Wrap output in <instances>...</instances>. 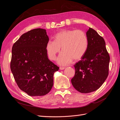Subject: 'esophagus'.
<instances>
[{"mask_svg": "<svg viewBox=\"0 0 120 120\" xmlns=\"http://www.w3.org/2000/svg\"><path fill=\"white\" fill-rule=\"evenodd\" d=\"M64 68H64V67H60V70H63Z\"/></svg>", "mask_w": 120, "mask_h": 120, "instance_id": "esophagus-1", "label": "esophagus"}]
</instances>
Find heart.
Instances as JSON below:
<instances>
[{"mask_svg": "<svg viewBox=\"0 0 120 120\" xmlns=\"http://www.w3.org/2000/svg\"><path fill=\"white\" fill-rule=\"evenodd\" d=\"M88 38L82 30H64L54 35V41L49 40L45 45L46 52L50 60H55L61 48V52L57 59L61 66L70 64L74 59H81L88 48Z\"/></svg>", "mask_w": 120, "mask_h": 120, "instance_id": "b5f03b06", "label": "heart"}]
</instances>
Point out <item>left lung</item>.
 Masks as SVG:
<instances>
[{"instance_id": "left-lung-1", "label": "left lung", "mask_w": 120, "mask_h": 120, "mask_svg": "<svg viewBox=\"0 0 120 120\" xmlns=\"http://www.w3.org/2000/svg\"><path fill=\"white\" fill-rule=\"evenodd\" d=\"M89 45L81 60L74 65L72 86L81 93H89L100 88L109 74L110 56L104 38L92 28L86 32Z\"/></svg>"}]
</instances>
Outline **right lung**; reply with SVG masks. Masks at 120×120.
Returning <instances> with one entry per match:
<instances>
[{
  "label": "right lung",
  "mask_w": 120,
  "mask_h": 120,
  "mask_svg": "<svg viewBox=\"0 0 120 120\" xmlns=\"http://www.w3.org/2000/svg\"><path fill=\"white\" fill-rule=\"evenodd\" d=\"M46 30L36 28L23 34L12 48L10 69L19 89L30 96L48 94L59 68L49 59Z\"/></svg>",
  "instance_id": "add662e5"
}]
</instances>
